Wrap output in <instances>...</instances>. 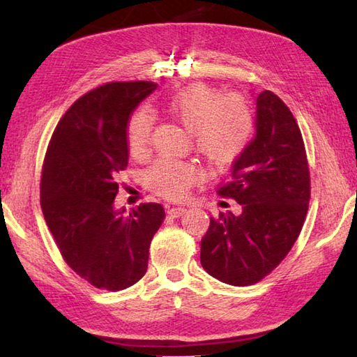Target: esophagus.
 Segmentation results:
<instances>
[{"instance_id": "obj_1", "label": "esophagus", "mask_w": 357, "mask_h": 357, "mask_svg": "<svg viewBox=\"0 0 357 357\" xmlns=\"http://www.w3.org/2000/svg\"><path fill=\"white\" fill-rule=\"evenodd\" d=\"M185 211H187L185 207L178 206V207H169V210H167V213H169L172 218H179V216H183Z\"/></svg>"}]
</instances>
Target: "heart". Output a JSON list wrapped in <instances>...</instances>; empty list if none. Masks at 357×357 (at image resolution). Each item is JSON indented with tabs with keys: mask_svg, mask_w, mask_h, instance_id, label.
Returning <instances> with one entry per match:
<instances>
[{
	"mask_svg": "<svg viewBox=\"0 0 357 357\" xmlns=\"http://www.w3.org/2000/svg\"><path fill=\"white\" fill-rule=\"evenodd\" d=\"M170 116L193 135L195 149L210 164L224 165L236 159L250 141L253 116L238 95H219L207 86H192L165 102ZM151 135L149 112L139 110L127 128L128 149L133 155L146 151ZM199 179L190 162L161 158L147 173L150 187L167 198H181Z\"/></svg>",
	"mask_w": 357,
	"mask_h": 357,
	"instance_id": "1",
	"label": "heart"
}]
</instances>
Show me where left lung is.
<instances>
[{"label": "left lung", "mask_w": 357, "mask_h": 357, "mask_svg": "<svg viewBox=\"0 0 357 357\" xmlns=\"http://www.w3.org/2000/svg\"><path fill=\"white\" fill-rule=\"evenodd\" d=\"M241 206L211 219L201 264L221 282L244 287L275 270L298 239L310 201L302 135L290 109L270 90L256 98L255 136L218 190Z\"/></svg>", "instance_id": "left-lung-1"}]
</instances>
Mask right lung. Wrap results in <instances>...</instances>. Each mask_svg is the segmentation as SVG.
<instances>
[{
	"mask_svg": "<svg viewBox=\"0 0 357 357\" xmlns=\"http://www.w3.org/2000/svg\"><path fill=\"white\" fill-rule=\"evenodd\" d=\"M156 84L109 82L81 96L59 121L45 153L41 208L64 261L96 288L124 290L146 275L165 213L115 207L116 174L128 164L132 113Z\"/></svg>",
	"mask_w": 357,
	"mask_h": 357,
	"instance_id": "obj_1",
	"label": "right lung"
}]
</instances>
